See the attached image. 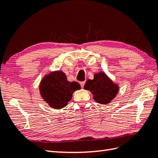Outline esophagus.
<instances>
[{
  "mask_svg": "<svg viewBox=\"0 0 158 158\" xmlns=\"http://www.w3.org/2000/svg\"><path fill=\"white\" fill-rule=\"evenodd\" d=\"M85 81L80 82V85H81V87H82V88L84 87V85H85Z\"/></svg>",
  "mask_w": 158,
  "mask_h": 158,
  "instance_id": "esophagus-1",
  "label": "esophagus"
}]
</instances>
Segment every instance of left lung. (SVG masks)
Listing matches in <instances>:
<instances>
[{"label":"left lung","mask_w":158,"mask_h":158,"mask_svg":"<svg viewBox=\"0 0 158 158\" xmlns=\"http://www.w3.org/2000/svg\"><path fill=\"white\" fill-rule=\"evenodd\" d=\"M84 89L89 90L95 102L102 104L110 103L118 92V85L113 83L104 73H96L94 79L87 80Z\"/></svg>","instance_id":"obj_1"}]
</instances>
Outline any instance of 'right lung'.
<instances>
[{
  "label": "right lung",
  "instance_id": "obj_1",
  "mask_svg": "<svg viewBox=\"0 0 158 158\" xmlns=\"http://www.w3.org/2000/svg\"><path fill=\"white\" fill-rule=\"evenodd\" d=\"M39 87L43 99L51 107L58 110L67 106L73 93L80 89L81 86L76 81H69L65 74L59 71L44 77Z\"/></svg>",
  "mask_w": 158,
  "mask_h": 158
}]
</instances>
